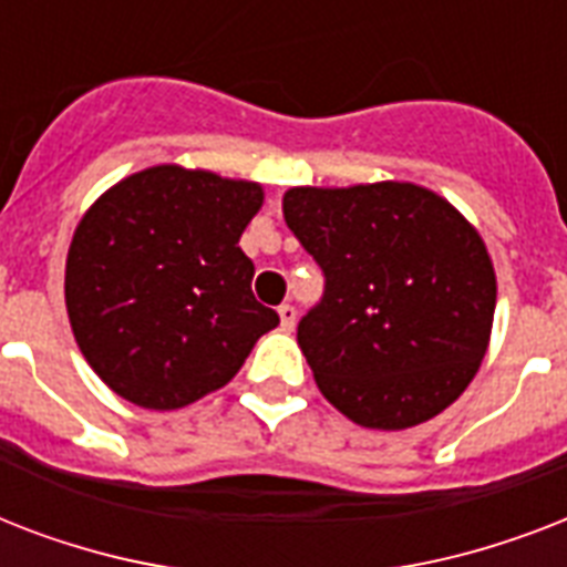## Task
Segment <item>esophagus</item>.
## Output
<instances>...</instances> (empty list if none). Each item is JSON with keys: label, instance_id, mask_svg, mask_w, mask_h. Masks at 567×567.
<instances>
[{"label": "esophagus", "instance_id": "1", "mask_svg": "<svg viewBox=\"0 0 567 567\" xmlns=\"http://www.w3.org/2000/svg\"><path fill=\"white\" fill-rule=\"evenodd\" d=\"M279 320H282L285 332H291V329L297 327V309H293L291 302H285V306H279Z\"/></svg>", "mask_w": 567, "mask_h": 567}]
</instances>
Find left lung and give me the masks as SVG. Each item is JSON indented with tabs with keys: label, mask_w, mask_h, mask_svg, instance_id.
I'll return each mask as SVG.
<instances>
[{
	"label": "left lung",
	"mask_w": 567,
	"mask_h": 567,
	"mask_svg": "<svg viewBox=\"0 0 567 567\" xmlns=\"http://www.w3.org/2000/svg\"><path fill=\"white\" fill-rule=\"evenodd\" d=\"M288 229L327 276L297 341L320 394L368 430H409L471 385L497 276L474 223L414 182L288 188Z\"/></svg>",
	"instance_id": "8db88e82"
}]
</instances>
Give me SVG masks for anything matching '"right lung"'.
Wrapping results in <instances>:
<instances>
[{
  "mask_svg": "<svg viewBox=\"0 0 567 567\" xmlns=\"http://www.w3.org/2000/svg\"><path fill=\"white\" fill-rule=\"evenodd\" d=\"M258 182L155 164L111 185L75 226L64 302L75 344L117 396L173 412L223 388L279 315L252 297L238 247Z\"/></svg>",
  "mask_w": 567,
  "mask_h": 567,
  "instance_id": "right-lung-1",
  "label": "right lung"
}]
</instances>
